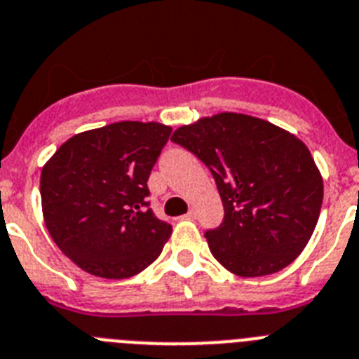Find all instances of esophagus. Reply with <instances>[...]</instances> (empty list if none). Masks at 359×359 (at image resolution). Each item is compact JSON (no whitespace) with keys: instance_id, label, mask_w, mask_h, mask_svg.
<instances>
[{"instance_id":"34e87169","label":"esophagus","mask_w":359,"mask_h":359,"mask_svg":"<svg viewBox=\"0 0 359 359\" xmlns=\"http://www.w3.org/2000/svg\"><path fill=\"white\" fill-rule=\"evenodd\" d=\"M186 218H196V212H195V209H189V211L186 212Z\"/></svg>"}]
</instances>
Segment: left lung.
<instances>
[{"label": "left lung", "mask_w": 359, "mask_h": 359, "mask_svg": "<svg viewBox=\"0 0 359 359\" xmlns=\"http://www.w3.org/2000/svg\"><path fill=\"white\" fill-rule=\"evenodd\" d=\"M172 141L198 157L215 179L224 219L205 238L227 270L268 276L304 250L320 216L324 182L302 141L236 112L180 127Z\"/></svg>", "instance_id": "left-lung-1"}]
</instances>
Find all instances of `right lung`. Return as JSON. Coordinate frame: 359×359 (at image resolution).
I'll list each match as a JSON object with an SVG mask.
<instances>
[{
	"mask_svg": "<svg viewBox=\"0 0 359 359\" xmlns=\"http://www.w3.org/2000/svg\"><path fill=\"white\" fill-rule=\"evenodd\" d=\"M172 128L119 121L67 140L41 173L44 224L82 270L127 279L159 257L172 225L150 208L148 177Z\"/></svg>",
	"mask_w": 359,
	"mask_h": 359,
	"instance_id": "add662e5",
	"label": "right lung"
}]
</instances>
